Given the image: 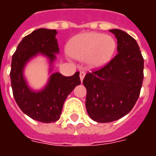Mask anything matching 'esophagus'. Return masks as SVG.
Masks as SVG:
<instances>
[{
    "label": "esophagus",
    "instance_id": "1",
    "mask_svg": "<svg viewBox=\"0 0 156 156\" xmlns=\"http://www.w3.org/2000/svg\"><path fill=\"white\" fill-rule=\"evenodd\" d=\"M85 76V72L84 71H80V74H79V77H80V79L81 81H83V79L84 78Z\"/></svg>",
    "mask_w": 156,
    "mask_h": 156
}]
</instances>
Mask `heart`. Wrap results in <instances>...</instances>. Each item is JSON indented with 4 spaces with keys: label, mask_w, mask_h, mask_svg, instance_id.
I'll list each match as a JSON object with an SVG mask.
<instances>
[{
    "label": "heart",
    "mask_w": 156,
    "mask_h": 156,
    "mask_svg": "<svg viewBox=\"0 0 156 156\" xmlns=\"http://www.w3.org/2000/svg\"><path fill=\"white\" fill-rule=\"evenodd\" d=\"M116 43L109 36L98 32H86L68 41L67 52L79 60L86 59L92 68H101L110 61L115 54Z\"/></svg>",
    "instance_id": "1"
}]
</instances>
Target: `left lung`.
Here are the masks:
<instances>
[{"label": "left lung", "mask_w": 156, "mask_h": 156, "mask_svg": "<svg viewBox=\"0 0 156 156\" xmlns=\"http://www.w3.org/2000/svg\"><path fill=\"white\" fill-rule=\"evenodd\" d=\"M109 32L117 38L118 54L103 68L88 73L83 81L87 112L98 123L117 120L129 113L144 78V58L137 41L122 30Z\"/></svg>", "instance_id": "1"}]
</instances>
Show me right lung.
Instances as JSON below:
<instances>
[{"instance_id": "add662e5", "label": "right lung", "mask_w": 156, "mask_h": 156, "mask_svg": "<svg viewBox=\"0 0 156 156\" xmlns=\"http://www.w3.org/2000/svg\"><path fill=\"white\" fill-rule=\"evenodd\" d=\"M57 31L40 28L26 36L12 56L10 73L13 96L23 113L42 123L58 120L66 98L77 85L81 83L79 72L70 77L59 73H52L46 88L40 92L32 91L23 78V68L27 62L39 52L47 56L52 62L55 53L59 52Z\"/></svg>"}]
</instances>
